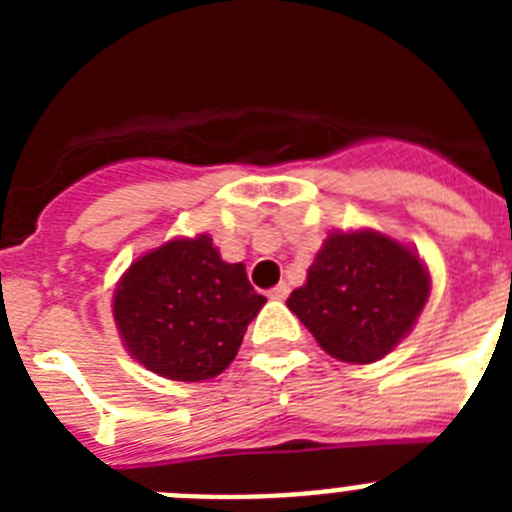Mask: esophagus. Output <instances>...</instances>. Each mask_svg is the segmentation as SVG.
I'll use <instances>...</instances> for the list:
<instances>
[{"mask_svg": "<svg viewBox=\"0 0 512 512\" xmlns=\"http://www.w3.org/2000/svg\"><path fill=\"white\" fill-rule=\"evenodd\" d=\"M269 297L271 300H287L289 297V284H277L274 289H269Z\"/></svg>", "mask_w": 512, "mask_h": 512, "instance_id": "1", "label": "esophagus"}]
</instances>
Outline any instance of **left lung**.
I'll return each mask as SVG.
<instances>
[{"mask_svg": "<svg viewBox=\"0 0 512 512\" xmlns=\"http://www.w3.org/2000/svg\"><path fill=\"white\" fill-rule=\"evenodd\" d=\"M431 295L418 253L377 230L330 233L287 307L325 354L372 364L408 336Z\"/></svg>", "mask_w": 512, "mask_h": 512, "instance_id": "obj_1", "label": "left lung"}]
</instances>
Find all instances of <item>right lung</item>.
Masks as SVG:
<instances>
[{"label": "right lung", "instance_id": "obj_1", "mask_svg": "<svg viewBox=\"0 0 512 512\" xmlns=\"http://www.w3.org/2000/svg\"><path fill=\"white\" fill-rule=\"evenodd\" d=\"M264 305L246 266L223 261L210 235H197L164 243L130 264L112 312L122 343L148 372L205 382L235 359Z\"/></svg>", "mask_w": 512, "mask_h": 512}]
</instances>
